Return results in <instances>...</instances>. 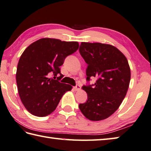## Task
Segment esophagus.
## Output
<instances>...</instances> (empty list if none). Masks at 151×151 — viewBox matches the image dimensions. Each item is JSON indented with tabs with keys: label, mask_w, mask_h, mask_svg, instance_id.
<instances>
[{
	"label": "esophagus",
	"mask_w": 151,
	"mask_h": 151,
	"mask_svg": "<svg viewBox=\"0 0 151 151\" xmlns=\"http://www.w3.org/2000/svg\"><path fill=\"white\" fill-rule=\"evenodd\" d=\"M74 90H75V91H78L81 90V85L76 84L75 86H74Z\"/></svg>",
	"instance_id": "esophagus-1"
}]
</instances>
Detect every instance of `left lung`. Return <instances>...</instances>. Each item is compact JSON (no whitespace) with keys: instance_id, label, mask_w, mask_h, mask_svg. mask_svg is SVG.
Here are the masks:
<instances>
[{"instance_id":"8db88e82","label":"left lung","mask_w":151,"mask_h":151,"mask_svg":"<svg viewBox=\"0 0 151 151\" xmlns=\"http://www.w3.org/2000/svg\"><path fill=\"white\" fill-rule=\"evenodd\" d=\"M79 52L88 64L86 81L96 77L93 84L83 86L88 99L79 105L86 118L92 121L107 119L122 103L130 82V68L125 55L110 44L82 42Z\"/></svg>"}]
</instances>
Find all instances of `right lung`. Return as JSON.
Wrapping results in <instances>:
<instances>
[{
	"label": "right lung",
	"mask_w": 151,
	"mask_h": 151,
	"mask_svg": "<svg viewBox=\"0 0 151 151\" xmlns=\"http://www.w3.org/2000/svg\"><path fill=\"white\" fill-rule=\"evenodd\" d=\"M78 42L44 38L35 41L21 55L16 82L23 105L31 114L43 117L57 107L63 94L72 86L60 82V68L68 55L78 48ZM58 73L60 76L55 80ZM51 75L56 76L54 78Z\"/></svg>",
	"instance_id": "right-lung-1"
}]
</instances>
